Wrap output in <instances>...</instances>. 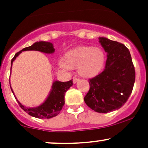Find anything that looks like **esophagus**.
Instances as JSON below:
<instances>
[{
  "mask_svg": "<svg viewBox=\"0 0 148 148\" xmlns=\"http://www.w3.org/2000/svg\"><path fill=\"white\" fill-rule=\"evenodd\" d=\"M79 81V79H76V78H73V83H74V84H75L76 82H78Z\"/></svg>",
  "mask_w": 148,
  "mask_h": 148,
  "instance_id": "obj_1",
  "label": "esophagus"
}]
</instances>
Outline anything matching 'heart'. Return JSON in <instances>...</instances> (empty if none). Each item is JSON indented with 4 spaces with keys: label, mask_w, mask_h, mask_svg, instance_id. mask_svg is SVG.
I'll return each instance as SVG.
<instances>
[{
    "label": "heart",
    "mask_w": 148,
    "mask_h": 148,
    "mask_svg": "<svg viewBox=\"0 0 148 148\" xmlns=\"http://www.w3.org/2000/svg\"><path fill=\"white\" fill-rule=\"evenodd\" d=\"M106 62V54L98 47L82 46L66 53L64 62L59 65L65 69H76L80 76L90 79L101 72Z\"/></svg>",
    "instance_id": "1"
}]
</instances>
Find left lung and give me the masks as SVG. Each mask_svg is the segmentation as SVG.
<instances>
[{
	"mask_svg": "<svg viewBox=\"0 0 148 148\" xmlns=\"http://www.w3.org/2000/svg\"><path fill=\"white\" fill-rule=\"evenodd\" d=\"M107 53L103 71L90 79V90L84 97L88 106L98 113L118 110L130 97L135 82V69L129 49L123 44L99 37Z\"/></svg>",
	"mask_w": 148,
	"mask_h": 148,
	"instance_id": "8db88e82",
	"label": "left lung"
}]
</instances>
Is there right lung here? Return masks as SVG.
Instances as JSON below:
<instances>
[{
  "label": "right lung",
  "instance_id": "1",
  "mask_svg": "<svg viewBox=\"0 0 148 148\" xmlns=\"http://www.w3.org/2000/svg\"><path fill=\"white\" fill-rule=\"evenodd\" d=\"M38 51L45 53L51 54L53 53L55 51V49H54L53 45L51 42L45 41L35 42L33 45L23 49L19 52L15 54L14 58L11 61V70L13 62L21 53L22 51ZM72 86V80L67 81V82H61L59 81H53L51 89L45 101L41 103L40 106L33 107V108L32 107H27L22 104L15 96L14 91L11 87V85H10V88H11L12 92L14 94L15 99H16L20 107L28 114L37 118L49 119L56 116L60 113L62 106L64 104V94L68 90L69 88Z\"/></svg>",
  "mask_w": 148,
  "mask_h": 148
}]
</instances>
